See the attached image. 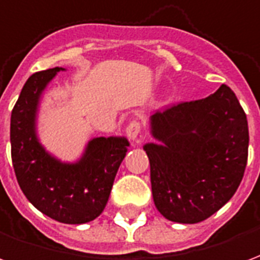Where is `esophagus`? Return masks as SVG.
<instances>
[{
  "label": "esophagus",
  "mask_w": 260,
  "mask_h": 260,
  "mask_svg": "<svg viewBox=\"0 0 260 260\" xmlns=\"http://www.w3.org/2000/svg\"><path fill=\"white\" fill-rule=\"evenodd\" d=\"M125 132H126V136L129 138L131 141H136L139 134H141V124H139L138 121H132V122H129V125L126 126Z\"/></svg>",
  "instance_id": "1"
}]
</instances>
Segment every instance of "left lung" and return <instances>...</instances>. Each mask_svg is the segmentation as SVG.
Returning <instances> with one entry per match:
<instances>
[{
  "instance_id": "obj_1",
  "label": "left lung",
  "mask_w": 260,
  "mask_h": 260,
  "mask_svg": "<svg viewBox=\"0 0 260 260\" xmlns=\"http://www.w3.org/2000/svg\"><path fill=\"white\" fill-rule=\"evenodd\" d=\"M146 143L154 205L170 221L195 224L227 203L248 160V121L234 91L180 103L150 117Z\"/></svg>"
}]
</instances>
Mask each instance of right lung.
Returning <instances> with one entry per match:
<instances>
[{"mask_svg": "<svg viewBox=\"0 0 260 260\" xmlns=\"http://www.w3.org/2000/svg\"><path fill=\"white\" fill-rule=\"evenodd\" d=\"M64 68L33 74L11 114V156L20 189L37 210L65 224L99 217L114 178L128 152L125 136H99L87 142L76 161H62L46 150L37 135L43 93Z\"/></svg>", "mask_w": 260, "mask_h": 260, "instance_id": "1", "label": "right lung"}]
</instances>
